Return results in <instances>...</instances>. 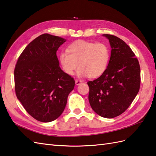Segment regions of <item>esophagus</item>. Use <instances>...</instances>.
<instances>
[{
    "mask_svg": "<svg viewBox=\"0 0 156 156\" xmlns=\"http://www.w3.org/2000/svg\"><path fill=\"white\" fill-rule=\"evenodd\" d=\"M81 83H82V81H81V80H75V84L77 85H80Z\"/></svg>",
    "mask_w": 156,
    "mask_h": 156,
    "instance_id": "obj_1",
    "label": "esophagus"
}]
</instances>
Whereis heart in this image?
Returning a JSON list of instances; mask_svg holds the SVG:
<instances>
[{"mask_svg":"<svg viewBox=\"0 0 156 156\" xmlns=\"http://www.w3.org/2000/svg\"><path fill=\"white\" fill-rule=\"evenodd\" d=\"M110 50L105 43H95L83 40L75 41L68 51L59 54L61 66L65 73L73 75L77 67L79 77L94 79L101 76L110 60Z\"/></svg>","mask_w":156,"mask_h":156,"instance_id":"b5f03b06","label":"heart"}]
</instances>
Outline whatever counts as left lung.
<instances>
[{
	"label": "left lung",
	"instance_id": "1",
	"mask_svg": "<svg viewBox=\"0 0 156 156\" xmlns=\"http://www.w3.org/2000/svg\"><path fill=\"white\" fill-rule=\"evenodd\" d=\"M112 48L107 70L89 81V101L99 115L113 118L123 113L136 98L140 87V67L131 48L119 38L103 34Z\"/></svg>",
	"mask_w": 156,
	"mask_h": 156
}]
</instances>
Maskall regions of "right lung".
<instances>
[{"instance_id":"add662e5","label":"right lung","mask_w":156,"mask_h":156,"mask_svg":"<svg viewBox=\"0 0 156 156\" xmlns=\"http://www.w3.org/2000/svg\"><path fill=\"white\" fill-rule=\"evenodd\" d=\"M67 40L43 34L26 47L15 69L17 98L29 115L41 122L57 119L65 108L75 80L59 67L57 51Z\"/></svg>"}]
</instances>
